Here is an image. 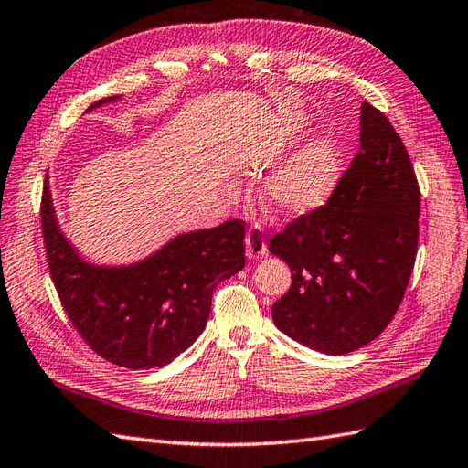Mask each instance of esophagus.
I'll return each instance as SVG.
<instances>
[{
    "instance_id": "obj_1",
    "label": "esophagus",
    "mask_w": 468,
    "mask_h": 468,
    "mask_svg": "<svg viewBox=\"0 0 468 468\" xmlns=\"http://www.w3.org/2000/svg\"><path fill=\"white\" fill-rule=\"evenodd\" d=\"M245 249H247L249 259H261L267 253L265 233H263V227H261L259 223L249 227V231L245 235Z\"/></svg>"
}]
</instances>
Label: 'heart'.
I'll return each mask as SVG.
<instances>
[{"instance_id": "1", "label": "heart", "mask_w": 468, "mask_h": 468, "mask_svg": "<svg viewBox=\"0 0 468 468\" xmlns=\"http://www.w3.org/2000/svg\"><path fill=\"white\" fill-rule=\"evenodd\" d=\"M336 171V147L329 139L314 137L271 171L263 187V199L277 215H305L329 199Z\"/></svg>"}]
</instances>
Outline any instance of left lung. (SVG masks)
<instances>
[{
  "label": "left lung",
  "instance_id": "8db88e82",
  "mask_svg": "<svg viewBox=\"0 0 468 468\" xmlns=\"http://www.w3.org/2000/svg\"><path fill=\"white\" fill-rule=\"evenodd\" d=\"M358 135L329 201L269 241L292 275L271 309L277 329L327 355L361 349L385 331L417 259L420 191L403 141L367 101Z\"/></svg>",
  "mask_w": 468,
  "mask_h": 468
}]
</instances>
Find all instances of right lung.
<instances>
[{
	"mask_svg": "<svg viewBox=\"0 0 468 468\" xmlns=\"http://www.w3.org/2000/svg\"><path fill=\"white\" fill-rule=\"evenodd\" d=\"M115 100L103 97L87 112ZM41 231L49 275L73 327L105 361L133 371L187 351L207 324L213 289L245 267L241 219L173 237L133 265L87 263L59 229L48 177Z\"/></svg>",
	"mask_w": 468,
	"mask_h": 468,
	"instance_id": "obj_1",
	"label": "right lung"
}]
</instances>
